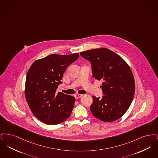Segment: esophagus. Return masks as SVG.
Segmentation results:
<instances>
[{"mask_svg": "<svg viewBox=\"0 0 158 158\" xmlns=\"http://www.w3.org/2000/svg\"><path fill=\"white\" fill-rule=\"evenodd\" d=\"M82 96L83 95H81V94H76V95H75V97L76 99H79V98H81Z\"/></svg>", "mask_w": 158, "mask_h": 158, "instance_id": "esophagus-1", "label": "esophagus"}]
</instances>
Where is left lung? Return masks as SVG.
<instances>
[{
    "instance_id": "1",
    "label": "left lung",
    "mask_w": 158,
    "mask_h": 158,
    "mask_svg": "<svg viewBox=\"0 0 158 158\" xmlns=\"http://www.w3.org/2000/svg\"><path fill=\"white\" fill-rule=\"evenodd\" d=\"M80 54L90 61L93 77L103 81L102 97H92V115L104 122L119 119L127 111L135 92V79L129 66L120 56L105 48Z\"/></svg>"
}]
</instances>
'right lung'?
Masks as SVG:
<instances>
[{
	"mask_svg": "<svg viewBox=\"0 0 158 158\" xmlns=\"http://www.w3.org/2000/svg\"><path fill=\"white\" fill-rule=\"evenodd\" d=\"M79 53L51 54L35 61L29 69L25 94L32 113L47 124L63 123L70 117L75 98L57 92L64 72L79 57Z\"/></svg>",
	"mask_w": 158,
	"mask_h": 158,
	"instance_id": "add662e5",
	"label": "right lung"
}]
</instances>
